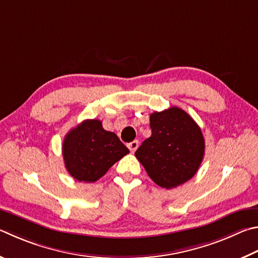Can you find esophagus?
Masks as SVG:
<instances>
[{"instance_id": "esophagus-1", "label": "esophagus", "mask_w": 258, "mask_h": 258, "mask_svg": "<svg viewBox=\"0 0 258 258\" xmlns=\"http://www.w3.org/2000/svg\"><path fill=\"white\" fill-rule=\"evenodd\" d=\"M127 148L130 149L131 152L134 153L135 151H137V149L139 148V141H138V140H134L133 142L128 143V144H127Z\"/></svg>"}]
</instances>
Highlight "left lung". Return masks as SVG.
<instances>
[{"mask_svg": "<svg viewBox=\"0 0 258 258\" xmlns=\"http://www.w3.org/2000/svg\"><path fill=\"white\" fill-rule=\"evenodd\" d=\"M150 127L151 137L135 152L149 177L166 189L189 180L204 157L200 126L185 110L170 107L150 115Z\"/></svg>", "mask_w": 258, "mask_h": 258, "instance_id": "obj_1", "label": "left lung"}]
</instances>
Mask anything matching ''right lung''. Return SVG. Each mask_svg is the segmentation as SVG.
<instances>
[{
  "label": "right lung",
  "mask_w": 258,
  "mask_h": 258,
  "mask_svg": "<svg viewBox=\"0 0 258 258\" xmlns=\"http://www.w3.org/2000/svg\"><path fill=\"white\" fill-rule=\"evenodd\" d=\"M130 150L113 132L104 130L100 120L86 119L65 135V168L74 179L93 182L104 176Z\"/></svg>",
  "instance_id": "1"
}]
</instances>
